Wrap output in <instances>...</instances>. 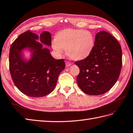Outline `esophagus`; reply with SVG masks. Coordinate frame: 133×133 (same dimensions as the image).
Instances as JSON below:
<instances>
[{
  "label": "esophagus",
  "mask_w": 133,
  "mask_h": 133,
  "mask_svg": "<svg viewBox=\"0 0 133 133\" xmlns=\"http://www.w3.org/2000/svg\"><path fill=\"white\" fill-rule=\"evenodd\" d=\"M71 63H69V62H66V67H70V66H71Z\"/></svg>",
  "instance_id": "esophagus-1"
}]
</instances>
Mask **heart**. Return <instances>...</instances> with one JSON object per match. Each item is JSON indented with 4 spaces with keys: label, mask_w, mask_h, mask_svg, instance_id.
Instances as JSON below:
<instances>
[{
    "label": "heart",
    "mask_w": 133,
    "mask_h": 133,
    "mask_svg": "<svg viewBox=\"0 0 133 133\" xmlns=\"http://www.w3.org/2000/svg\"><path fill=\"white\" fill-rule=\"evenodd\" d=\"M52 46L58 54L63 49L70 59L75 61L86 59L92 53L95 45L93 34L87 30L69 28L59 31L55 36Z\"/></svg>",
    "instance_id": "1"
}]
</instances>
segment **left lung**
Instances as JSON below:
<instances>
[{
	"label": "left lung",
	"instance_id": "left-lung-1",
	"mask_svg": "<svg viewBox=\"0 0 133 133\" xmlns=\"http://www.w3.org/2000/svg\"><path fill=\"white\" fill-rule=\"evenodd\" d=\"M79 68L77 84L83 92L100 95L115 84L120 75L122 54L120 44L105 31L96 33L92 53L86 59L75 62Z\"/></svg>",
	"mask_w": 133,
	"mask_h": 133
}]
</instances>
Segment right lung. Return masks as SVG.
Listing matches in <instances>:
<instances>
[{
  "instance_id": "add662e5",
  "label": "right lung",
  "mask_w": 133,
  "mask_h": 133,
  "mask_svg": "<svg viewBox=\"0 0 133 133\" xmlns=\"http://www.w3.org/2000/svg\"><path fill=\"white\" fill-rule=\"evenodd\" d=\"M43 43L51 46L50 33L44 31L38 36L28 30L18 36L10 49L9 67L13 82L29 97H43L52 92L65 67L64 60L54 59ZM25 51L30 52L28 58L24 56Z\"/></svg>"
}]
</instances>
